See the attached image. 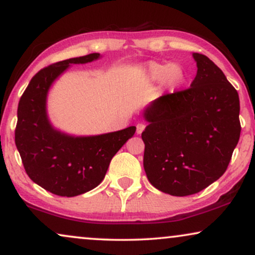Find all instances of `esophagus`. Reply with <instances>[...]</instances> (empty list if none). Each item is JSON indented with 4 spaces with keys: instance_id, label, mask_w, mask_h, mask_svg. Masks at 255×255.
I'll use <instances>...</instances> for the list:
<instances>
[{
    "instance_id": "1",
    "label": "esophagus",
    "mask_w": 255,
    "mask_h": 255,
    "mask_svg": "<svg viewBox=\"0 0 255 255\" xmlns=\"http://www.w3.org/2000/svg\"><path fill=\"white\" fill-rule=\"evenodd\" d=\"M144 128H145V125H143V124H138V125L136 126V133H137V134H141L142 131L144 130Z\"/></svg>"
}]
</instances>
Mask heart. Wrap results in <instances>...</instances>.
<instances>
[{"label":"heart","instance_id":"1","mask_svg":"<svg viewBox=\"0 0 255 255\" xmlns=\"http://www.w3.org/2000/svg\"><path fill=\"white\" fill-rule=\"evenodd\" d=\"M147 73L151 80H167V83L171 86H178L184 81L185 73L182 67L171 64L151 63L147 67Z\"/></svg>","mask_w":255,"mask_h":255}]
</instances>
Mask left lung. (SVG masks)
I'll return each mask as SVG.
<instances>
[{
  "mask_svg": "<svg viewBox=\"0 0 255 255\" xmlns=\"http://www.w3.org/2000/svg\"><path fill=\"white\" fill-rule=\"evenodd\" d=\"M189 88L159 97L145 108L143 167L151 185L171 196L202 191L222 177L238 144L239 96L223 71L193 53Z\"/></svg>",
  "mask_w": 255,
  "mask_h": 255,
  "instance_id": "left-lung-1",
  "label": "left lung"
}]
</instances>
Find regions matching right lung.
Here are the masks:
<instances>
[{
    "mask_svg": "<svg viewBox=\"0 0 255 255\" xmlns=\"http://www.w3.org/2000/svg\"><path fill=\"white\" fill-rule=\"evenodd\" d=\"M99 53L71 58L44 67L30 80L17 110L15 143L25 172L36 184L62 197L92 190L105 178L111 159L136 127L97 135L73 137L53 129L46 115V94L54 79L71 64L96 60Z\"/></svg>",
    "mask_w": 255,
    "mask_h": 255,
    "instance_id": "add662e5",
    "label": "right lung"
}]
</instances>
